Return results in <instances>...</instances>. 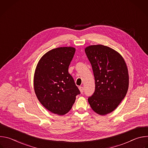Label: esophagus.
<instances>
[{"mask_svg":"<svg viewBox=\"0 0 148 148\" xmlns=\"http://www.w3.org/2000/svg\"><path fill=\"white\" fill-rule=\"evenodd\" d=\"M79 90L81 93L82 94L83 92H84V87H79Z\"/></svg>","mask_w":148,"mask_h":148,"instance_id":"obj_1","label":"esophagus"}]
</instances>
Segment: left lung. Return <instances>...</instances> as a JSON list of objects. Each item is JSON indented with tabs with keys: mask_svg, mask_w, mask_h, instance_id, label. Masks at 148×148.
I'll return each instance as SVG.
<instances>
[{
	"mask_svg": "<svg viewBox=\"0 0 148 148\" xmlns=\"http://www.w3.org/2000/svg\"><path fill=\"white\" fill-rule=\"evenodd\" d=\"M92 66L95 90L88 99L92 110L101 115L114 111L127 93L129 74L122 56L114 49L101 45L85 49Z\"/></svg>",
	"mask_w": 148,
	"mask_h": 148,
	"instance_id": "1",
	"label": "left lung"
}]
</instances>
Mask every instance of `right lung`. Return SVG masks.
Masks as SVG:
<instances>
[{
    "label": "right lung",
    "mask_w": 148,
    "mask_h": 148,
    "mask_svg": "<svg viewBox=\"0 0 148 148\" xmlns=\"http://www.w3.org/2000/svg\"><path fill=\"white\" fill-rule=\"evenodd\" d=\"M75 49L63 47L46 53L39 60L34 76V88L40 103L52 113L63 115L71 109L80 91L69 67Z\"/></svg>",
    "instance_id": "obj_1"
}]
</instances>
